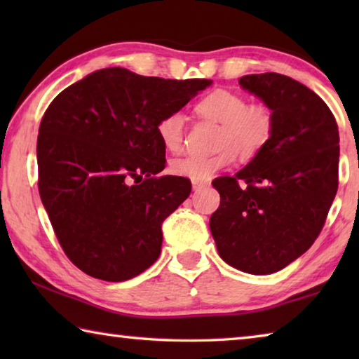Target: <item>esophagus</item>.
Here are the masks:
<instances>
[{
  "label": "esophagus",
  "mask_w": 359,
  "mask_h": 359,
  "mask_svg": "<svg viewBox=\"0 0 359 359\" xmlns=\"http://www.w3.org/2000/svg\"><path fill=\"white\" fill-rule=\"evenodd\" d=\"M191 185H193V190L198 191V190H201V188H204L208 184H205V182H196V180H193Z\"/></svg>",
  "instance_id": "esophagus-1"
}]
</instances>
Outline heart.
<instances>
[{"instance_id":"obj_1","label":"heart","mask_w":359,"mask_h":359,"mask_svg":"<svg viewBox=\"0 0 359 359\" xmlns=\"http://www.w3.org/2000/svg\"><path fill=\"white\" fill-rule=\"evenodd\" d=\"M196 111L222 123L218 149L214 156L185 155L171 163L172 174L196 182H208L233 163L238 155L242 160H250L263 151L274 135V115L263 104H248L244 96L218 88L198 102ZM185 115L171 112L158 121L156 131L168 150L177 151L184 142Z\"/></svg>"}]
</instances>
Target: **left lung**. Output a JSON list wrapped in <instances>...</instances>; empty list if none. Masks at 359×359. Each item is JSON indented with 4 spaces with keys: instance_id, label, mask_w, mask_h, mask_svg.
Returning a JSON list of instances; mask_svg holds the SVG:
<instances>
[{
    "instance_id": "1",
    "label": "left lung",
    "mask_w": 359,
    "mask_h": 359,
    "mask_svg": "<svg viewBox=\"0 0 359 359\" xmlns=\"http://www.w3.org/2000/svg\"><path fill=\"white\" fill-rule=\"evenodd\" d=\"M239 85L274 115V135L259 155L214 185L210 217L218 255L247 274L283 269L318 238L339 185V130L330 107L306 85L277 72Z\"/></svg>"
}]
</instances>
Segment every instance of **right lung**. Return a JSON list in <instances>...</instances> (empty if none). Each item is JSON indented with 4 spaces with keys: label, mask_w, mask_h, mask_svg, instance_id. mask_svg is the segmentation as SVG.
I'll return each instance as SVG.
<instances>
[{
    "label": "right lung",
    "mask_w": 359,
    "mask_h": 359,
    "mask_svg": "<svg viewBox=\"0 0 359 359\" xmlns=\"http://www.w3.org/2000/svg\"><path fill=\"white\" fill-rule=\"evenodd\" d=\"M209 79L95 71L47 107L38 136L39 194L60 245L85 274L123 282L161 253V223L191 184L160 175L166 147L156 126Z\"/></svg>",
    "instance_id": "1"
}]
</instances>
